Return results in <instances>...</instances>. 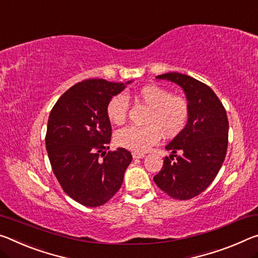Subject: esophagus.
<instances>
[{
  "mask_svg": "<svg viewBox=\"0 0 258 258\" xmlns=\"http://www.w3.org/2000/svg\"><path fill=\"white\" fill-rule=\"evenodd\" d=\"M132 156L133 158H144L145 157V154L142 153H137V151H134V153H132Z\"/></svg>",
  "mask_w": 258,
  "mask_h": 258,
  "instance_id": "1",
  "label": "esophagus"
}]
</instances>
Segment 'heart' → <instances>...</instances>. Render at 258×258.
<instances>
[{"mask_svg": "<svg viewBox=\"0 0 258 258\" xmlns=\"http://www.w3.org/2000/svg\"><path fill=\"white\" fill-rule=\"evenodd\" d=\"M137 99L149 108L146 126H126L114 134V141L122 148L144 153L157 144L161 132L166 138L178 136L185 128L189 117V104L181 95L171 94L167 89L149 85L138 89ZM130 100L125 93L112 96L107 105V116L112 124L125 121Z\"/></svg>", "mask_w": 258, "mask_h": 258, "instance_id": "heart-1", "label": "heart"}]
</instances>
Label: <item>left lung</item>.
<instances>
[{
    "instance_id": "obj_1",
    "label": "left lung",
    "mask_w": 258,
    "mask_h": 258,
    "mask_svg": "<svg viewBox=\"0 0 258 258\" xmlns=\"http://www.w3.org/2000/svg\"><path fill=\"white\" fill-rule=\"evenodd\" d=\"M156 78L172 81L183 89L189 117L185 128L165 147L172 154L164 158L154 181L172 199H193L214 181L226 156V110L209 86L194 78L178 72Z\"/></svg>"
}]
</instances>
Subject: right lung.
<instances>
[{
    "mask_svg": "<svg viewBox=\"0 0 258 258\" xmlns=\"http://www.w3.org/2000/svg\"><path fill=\"white\" fill-rule=\"evenodd\" d=\"M125 87L104 79L84 80L69 88L49 114L46 148L52 172L65 193L85 207L108 202L132 162L124 148L107 153L111 140L107 105Z\"/></svg>",
    "mask_w": 258,
    "mask_h": 258,
    "instance_id": "1",
    "label": "right lung"
}]
</instances>
